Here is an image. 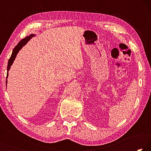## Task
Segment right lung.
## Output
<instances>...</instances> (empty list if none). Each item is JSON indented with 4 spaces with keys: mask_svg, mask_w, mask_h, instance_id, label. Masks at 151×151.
<instances>
[{
    "mask_svg": "<svg viewBox=\"0 0 151 151\" xmlns=\"http://www.w3.org/2000/svg\"><path fill=\"white\" fill-rule=\"evenodd\" d=\"M32 37H34V35H30V36H29V37H25L24 39H22L21 40H20V41L19 43H18V45L16 46V47H14L13 50H12V55H11V58H9V60L8 66H7V71H8V72H9V69H10V67H11V66L12 65V64L13 63V61L14 60L15 58H16V57H17V53L19 52V51L20 49H21L22 47H23L24 45H25V44H26V43L28 41H29L30 38H32ZM8 75H9V74H8V73H7L6 78H7V77H8ZM6 85H7V81H6Z\"/></svg>",
    "mask_w": 151,
    "mask_h": 151,
    "instance_id": "1",
    "label": "right lung"
}]
</instances>
